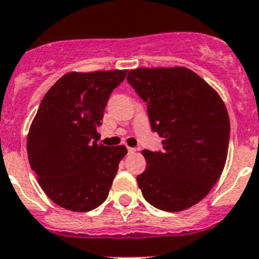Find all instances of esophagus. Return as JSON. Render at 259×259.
Wrapping results in <instances>:
<instances>
[{
	"instance_id": "34e87169",
	"label": "esophagus",
	"mask_w": 259,
	"mask_h": 259,
	"mask_svg": "<svg viewBox=\"0 0 259 259\" xmlns=\"http://www.w3.org/2000/svg\"><path fill=\"white\" fill-rule=\"evenodd\" d=\"M127 151H129V154H134L137 150L134 149V147H127Z\"/></svg>"
}]
</instances>
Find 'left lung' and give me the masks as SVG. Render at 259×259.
Here are the masks:
<instances>
[{
    "label": "left lung",
    "instance_id": "obj_1",
    "mask_svg": "<svg viewBox=\"0 0 259 259\" xmlns=\"http://www.w3.org/2000/svg\"><path fill=\"white\" fill-rule=\"evenodd\" d=\"M126 79L163 138V151H142L146 170L137 182L143 197L166 212L191 208L209 193L227 162L230 125L223 99L186 67L130 69Z\"/></svg>",
    "mask_w": 259,
    "mask_h": 259
}]
</instances>
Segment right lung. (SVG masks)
<instances>
[{"label": "right lung", "instance_id": "add662e5", "mask_svg": "<svg viewBox=\"0 0 259 259\" xmlns=\"http://www.w3.org/2000/svg\"><path fill=\"white\" fill-rule=\"evenodd\" d=\"M127 69L69 72L49 89L27 136L30 166L39 186L59 207L88 212L108 197L123 145L99 143L110 93Z\"/></svg>", "mask_w": 259, "mask_h": 259}]
</instances>
